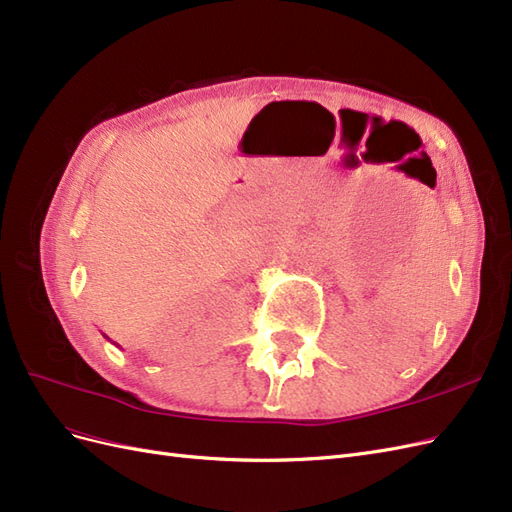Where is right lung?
<instances>
[{
  "label": "right lung",
  "instance_id": "1",
  "mask_svg": "<svg viewBox=\"0 0 512 512\" xmlns=\"http://www.w3.org/2000/svg\"><path fill=\"white\" fill-rule=\"evenodd\" d=\"M104 337H106V335H104ZM106 339H108V337H106Z\"/></svg>",
  "mask_w": 512,
  "mask_h": 512
}]
</instances>
